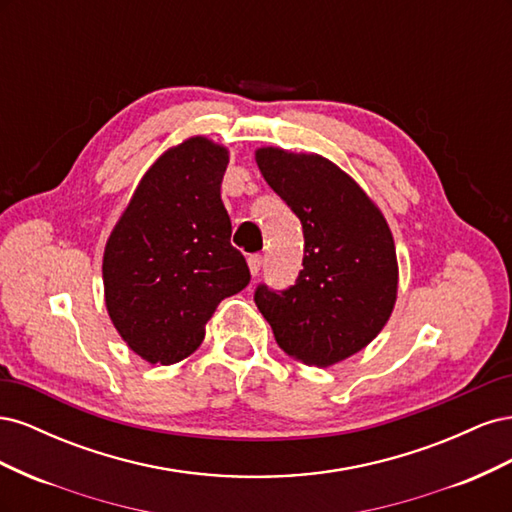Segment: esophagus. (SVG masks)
<instances>
[{
  "label": "esophagus",
  "mask_w": 512,
  "mask_h": 512,
  "mask_svg": "<svg viewBox=\"0 0 512 512\" xmlns=\"http://www.w3.org/2000/svg\"><path fill=\"white\" fill-rule=\"evenodd\" d=\"M247 267H250V273L256 277L260 267H262V256L260 254H250V256H247Z\"/></svg>",
  "instance_id": "34e87169"
}]
</instances>
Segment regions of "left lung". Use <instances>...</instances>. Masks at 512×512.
Instances as JSON below:
<instances>
[{"label": "left lung", "mask_w": 512, "mask_h": 512, "mask_svg": "<svg viewBox=\"0 0 512 512\" xmlns=\"http://www.w3.org/2000/svg\"><path fill=\"white\" fill-rule=\"evenodd\" d=\"M262 177L303 226V271L286 290L260 284L254 301L275 342L305 365L363 350L391 318L397 256L380 209L352 177L314 153L256 151Z\"/></svg>", "instance_id": "left-lung-1"}]
</instances>
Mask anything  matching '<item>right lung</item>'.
Segmentation results:
<instances>
[{"label":"right lung","mask_w":512,"mask_h":512,"mask_svg":"<svg viewBox=\"0 0 512 512\" xmlns=\"http://www.w3.org/2000/svg\"><path fill=\"white\" fill-rule=\"evenodd\" d=\"M228 151L192 136L158 158L104 247V299L119 335L149 363L173 365L205 337L226 297L250 284L230 245L220 188Z\"/></svg>","instance_id":"1"}]
</instances>
